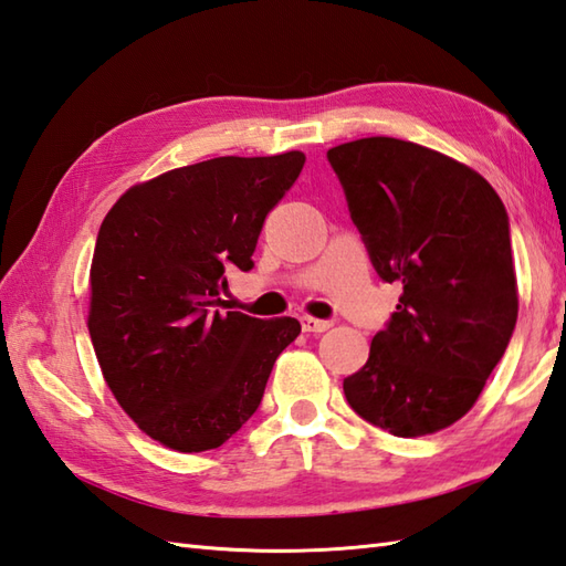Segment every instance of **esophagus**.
<instances>
[{
  "mask_svg": "<svg viewBox=\"0 0 566 566\" xmlns=\"http://www.w3.org/2000/svg\"><path fill=\"white\" fill-rule=\"evenodd\" d=\"M302 328L306 333H323L331 328V321H321V318H314V316H304L302 318Z\"/></svg>",
  "mask_w": 566,
  "mask_h": 566,
  "instance_id": "obj_1",
  "label": "esophagus"
}]
</instances>
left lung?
<instances>
[{
    "label": "left lung",
    "mask_w": 566,
    "mask_h": 566,
    "mask_svg": "<svg viewBox=\"0 0 566 566\" xmlns=\"http://www.w3.org/2000/svg\"><path fill=\"white\" fill-rule=\"evenodd\" d=\"M328 163L371 268L403 286L345 399L399 438L448 428L479 399L518 318L506 207L467 165L399 138L343 143Z\"/></svg>",
    "instance_id": "left-lung-1"
}]
</instances>
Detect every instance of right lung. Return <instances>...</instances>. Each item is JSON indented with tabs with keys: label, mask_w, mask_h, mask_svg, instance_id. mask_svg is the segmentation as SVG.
I'll return each instance as SVG.
<instances>
[{
	"label": "right lung",
	"mask_w": 566,
	"mask_h": 566,
	"mask_svg": "<svg viewBox=\"0 0 566 566\" xmlns=\"http://www.w3.org/2000/svg\"><path fill=\"white\" fill-rule=\"evenodd\" d=\"M306 158H213L130 187L102 221L90 338L116 401L165 448L203 452L258 411L290 316L219 311L226 268L252 270L262 223Z\"/></svg>",
	"instance_id": "obj_1"
}]
</instances>
